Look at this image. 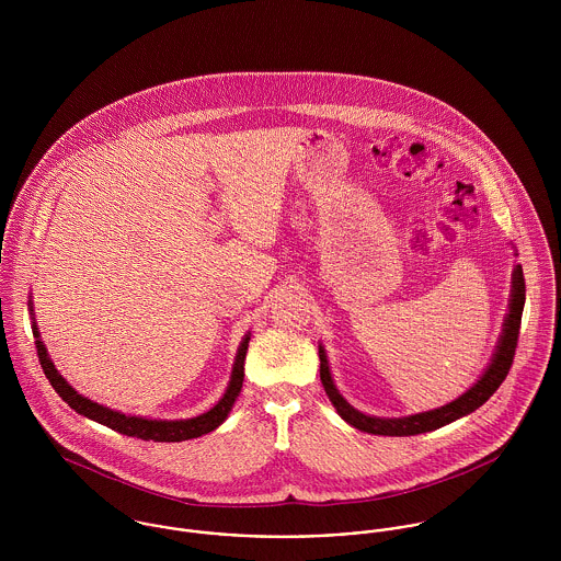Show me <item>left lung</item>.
<instances>
[{
    "instance_id": "1",
    "label": "left lung",
    "mask_w": 561,
    "mask_h": 561,
    "mask_svg": "<svg viewBox=\"0 0 561 561\" xmlns=\"http://www.w3.org/2000/svg\"><path fill=\"white\" fill-rule=\"evenodd\" d=\"M523 307H525V276H523V267L516 265L514 276H512L510 313H507L505 323H503V334H501V341L496 345V352H494V358H492L490 367L485 369V374L481 376L476 387H471L462 398H458V400L451 401L443 408L421 412V414H412V416H403V419H380V416H367V414L358 412L356 408H352L347 401L339 396V391H336V387L330 378V369H328L323 347L320 345V378L323 391L332 401V405L336 408V412L350 425H354L360 432L380 434V436H414V434L438 430V427L478 410L481 403L490 400V396L501 387V382L505 380V376H507V371L514 363Z\"/></svg>"
}]
</instances>
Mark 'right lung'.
Instances as JSON below:
<instances>
[{
	"label": "right lung",
	"mask_w": 561,
	"mask_h": 561,
	"mask_svg": "<svg viewBox=\"0 0 561 561\" xmlns=\"http://www.w3.org/2000/svg\"><path fill=\"white\" fill-rule=\"evenodd\" d=\"M34 336H36V354H38V360H41V367H43L47 380L51 382L56 393L67 401L76 412H80L83 416H88L101 425H107L121 434L136 436L142 440H156V443H179V440H187V438H198V436L216 430L227 419V414L231 412L233 403L240 396L241 382H243V360H245V350H248V341H250V334H245V339L240 345V352L236 356V367H233L229 389H227L225 398L218 401L209 412L194 416V419H185V421H153V419H142V416H127V414H121L116 410H110L105 405H99L94 401L81 398L80 393L73 391L65 382V378L56 371L54 363L47 356L43 341L38 339L41 334H38L36 323H34Z\"/></svg>",
	"instance_id": "obj_1"
}]
</instances>
